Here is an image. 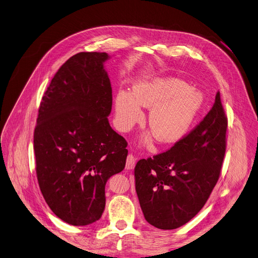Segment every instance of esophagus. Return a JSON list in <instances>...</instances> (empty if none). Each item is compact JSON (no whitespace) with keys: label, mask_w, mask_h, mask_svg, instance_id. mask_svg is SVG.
I'll use <instances>...</instances> for the list:
<instances>
[{"label":"esophagus","mask_w":258,"mask_h":258,"mask_svg":"<svg viewBox=\"0 0 258 258\" xmlns=\"http://www.w3.org/2000/svg\"><path fill=\"white\" fill-rule=\"evenodd\" d=\"M136 165V158L134 157L133 154H128L126 157V163H125V169L127 170H133Z\"/></svg>","instance_id":"obj_1"}]
</instances>
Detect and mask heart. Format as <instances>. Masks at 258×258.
I'll return each instance as SVG.
<instances>
[{
	"label": "heart",
	"mask_w": 258,
	"mask_h": 258,
	"mask_svg": "<svg viewBox=\"0 0 258 258\" xmlns=\"http://www.w3.org/2000/svg\"><path fill=\"white\" fill-rule=\"evenodd\" d=\"M187 88L181 80L165 78L139 83L132 95L119 92L115 101L117 124L121 130H130L142 118V106L151 109L148 125L157 141L178 142L189 131L204 103L199 91Z\"/></svg>",
	"instance_id": "1"
}]
</instances>
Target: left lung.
I'll return each mask as SVG.
<instances>
[{
  "mask_svg": "<svg viewBox=\"0 0 258 258\" xmlns=\"http://www.w3.org/2000/svg\"><path fill=\"white\" fill-rule=\"evenodd\" d=\"M226 128L217 91L212 109L189 134L167 151L137 162L136 191L148 223L175 229L200 212L221 173Z\"/></svg>",
  "mask_w": 258,
  "mask_h": 258,
  "instance_id": "8db88e82",
  "label": "left lung"
}]
</instances>
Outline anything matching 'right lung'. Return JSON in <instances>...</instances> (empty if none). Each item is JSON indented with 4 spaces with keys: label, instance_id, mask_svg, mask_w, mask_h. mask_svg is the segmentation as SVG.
I'll return each instance as SVG.
<instances>
[{
    "label": "right lung",
    "instance_id": "right-lung-1",
    "mask_svg": "<svg viewBox=\"0 0 258 258\" xmlns=\"http://www.w3.org/2000/svg\"><path fill=\"white\" fill-rule=\"evenodd\" d=\"M106 52H79L55 73L34 132L40 190L52 212L75 226L99 220L108 179L125 167L127 142L108 116L112 87Z\"/></svg>",
    "mask_w": 258,
    "mask_h": 258
}]
</instances>
